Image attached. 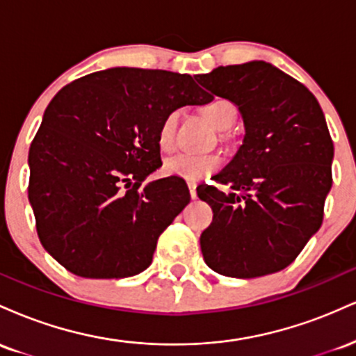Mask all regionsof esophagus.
Returning a JSON list of instances; mask_svg holds the SVG:
<instances>
[{
    "instance_id": "1",
    "label": "esophagus",
    "mask_w": 356,
    "mask_h": 356,
    "mask_svg": "<svg viewBox=\"0 0 356 356\" xmlns=\"http://www.w3.org/2000/svg\"><path fill=\"white\" fill-rule=\"evenodd\" d=\"M187 186H189L191 197H192V199H195V197H197V192H195V182H187Z\"/></svg>"
}]
</instances>
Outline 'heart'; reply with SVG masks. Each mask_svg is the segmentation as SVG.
Segmentation results:
<instances>
[{
    "label": "heart",
    "mask_w": 356,
    "mask_h": 356,
    "mask_svg": "<svg viewBox=\"0 0 356 356\" xmlns=\"http://www.w3.org/2000/svg\"><path fill=\"white\" fill-rule=\"evenodd\" d=\"M204 117L211 122L218 130L229 129L234 122L236 110L231 102L224 99H216L209 102L202 108ZM179 112L174 110L162 120L161 129H159V145L162 150H170L175 144V132H177ZM222 164V159L219 155H194V154H177L169 157L164 162V170L169 175H177V177L189 179V181H197V179L206 177L219 169Z\"/></svg>",
    "instance_id": "b5f03b06"
}]
</instances>
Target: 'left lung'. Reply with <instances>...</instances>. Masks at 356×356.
Here are the masks:
<instances>
[{
  "instance_id": "obj_1",
  "label": "left lung",
  "mask_w": 356,
  "mask_h": 356,
  "mask_svg": "<svg viewBox=\"0 0 356 356\" xmlns=\"http://www.w3.org/2000/svg\"><path fill=\"white\" fill-rule=\"evenodd\" d=\"M195 80L232 102L244 122L243 145L214 181L199 186L212 209L201 234L211 269L257 277L293 263L323 222L332 189L333 142L323 110L303 83L266 61L218 67Z\"/></svg>"
}]
</instances>
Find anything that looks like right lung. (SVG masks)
<instances>
[{
    "mask_svg": "<svg viewBox=\"0 0 356 356\" xmlns=\"http://www.w3.org/2000/svg\"><path fill=\"white\" fill-rule=\"evenodd\" d=\"M211 100L191 75L129 67L61 88L28 155V199L48 254L92 280L149 268L159 236L191 201L175 175L144 184L162 165L159 129L174 110Z\"/></svg>",
    "mask_w": 356,
    "mask_h": 356,
    "instance_id": "right-lung-1",
    "label": "right lung"
}]
</instances>
